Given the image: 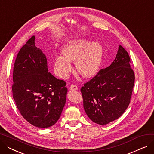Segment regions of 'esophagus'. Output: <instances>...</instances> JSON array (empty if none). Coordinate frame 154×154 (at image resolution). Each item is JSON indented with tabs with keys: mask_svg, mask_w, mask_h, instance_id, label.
I'll return each instance as SVG.
<instances>
[{
	"mask_svg": "<svg viewBox=\"0 0 154 154\" xmlns=\"http://www.w3.org/2000/svg\"><path fill=\"white\" fill-rule=\"evenodd\" d=\"M69 88H70V90H71V91H77L78 89H79V88H78V87L77 86V85H71L70 87H69Z\"/></svg>",
	"mask_w": 154,
	"mask_h": 154,
	"instance_id": "esophagus-1",
	"label": "esophagus"
}]
</instances>
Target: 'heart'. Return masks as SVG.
<instances>
[{"label":"heart","mask_w":154,"mask_h":154,"mask_svg":"<svg viewBox=\"0 0 154 154\" xmlns=\"http://www.w3.org/2000/svg\"><path fill=\"white\" fill-rule=\"evenodd\" d=\"M62 55H58L54 60L57 74L65 78L72 70L70 62L75 60V68L80 75L88 79L95 76L102 64L103 49L97 42L87 38L68 41L62 48Z\"/></svg>","instance_id":"heart-1"}]
</instances>
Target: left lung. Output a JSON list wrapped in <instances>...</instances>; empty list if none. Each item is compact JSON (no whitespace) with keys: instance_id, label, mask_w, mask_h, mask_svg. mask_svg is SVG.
<instances>
[{"instance_id":"left-lung-1","label":"left lung","mask_w":154,"mask_h":154,"mask_svg":"<svg viewBox=\"0 0 154 154\" xmlns=\"http://www.w3.org/2000/svg\"><path fill=\"white\" fill-rule=\"evenodd\" d=\"M130 62L127 52L119 45L110 66L81 88L85 112L94 122L106 125L119 118L128 107L135 80Z\"/></svg>"}]
</instances>
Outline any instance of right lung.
I'll return each mask as SVG.
<instances>
[{
	"instance_id": "obj_1",
	"label": "right lung",
	"mask_w": 154,
	"mask_h": 154,
	"mask_svg": "<svg viewBox=\"0 0 154 154\" xmlns=\"http://www.w3.org/2000/svg\"><path fill=\"white\" fill-rule=\"evenodd\" d=\"M32 37L19 52L13 71V98L22 117L41 128L54 125L66 102L67 88L48 72L45 55Z\"/></svg>"
}]
</instances>
